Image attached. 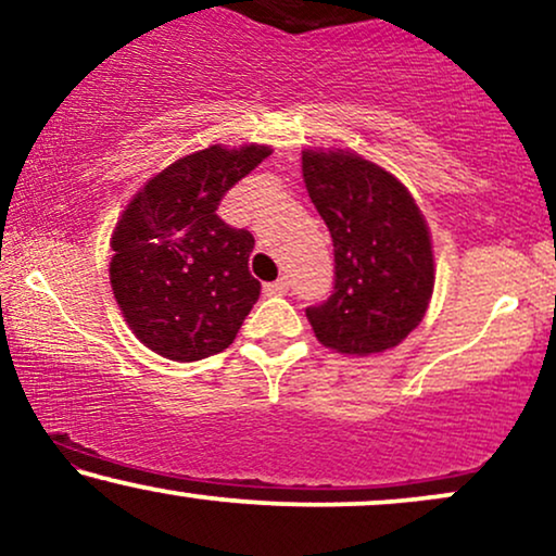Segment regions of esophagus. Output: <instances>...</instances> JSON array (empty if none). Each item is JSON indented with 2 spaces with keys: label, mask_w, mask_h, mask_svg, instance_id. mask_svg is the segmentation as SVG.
Instances as JSON below:
<instances>
[{
  "label": "esophagus",
  "mask_w": 556,
  "mask_h": 556,
  "mask_svg": "<svg viewBox=\"0 0 556 556\" xmlns=\"http://www.w3.org/2000/svg\"><path fill=\"white\" fill-rule=\"evenodd\" d=\"M264 292L266 294H287V292H290V282H287L285 277H279L277 282H266Z\"/></svg>",
  "instance_id": "1"
}]
</instances>
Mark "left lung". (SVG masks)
<instances>
[{"label": "left lung", "instance_id": "left-lung-1", "mask_svg": "<svg viewBox=\"0 0 556 556\" xmlns=\"http://www.w3.org/2000/svg\"><path fill=\"white\" fill-rule=\"evenodd\" d=\"M302 179L333 238V290L305 311L315 336L356 356L397 346L433 292L431 236L416 200L349 151H305Z\"/></svg>", "mask_w": 556, "mask_h": 556}]
</instances>
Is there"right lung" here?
I'll list each match as a JSON object with an SVG mask.
<instances>
[{"mask_svg": "<svg viewBox=\"0 0 556 556\" xmlns=\"http://www.w3.org/2000/svg\"><path fill=\"white\" fill-rule=\"evenodd\" d=\"M266 146H223L174 161L132 197L112 236L110 282L146 346L174 362L228 349L258 300L251 277L254 236L215 213Z\"/></svg>", "mask_w": 556, "mask_h": 556, "instance_id": "add662e5", "label": "right lung"}]
</instances>
